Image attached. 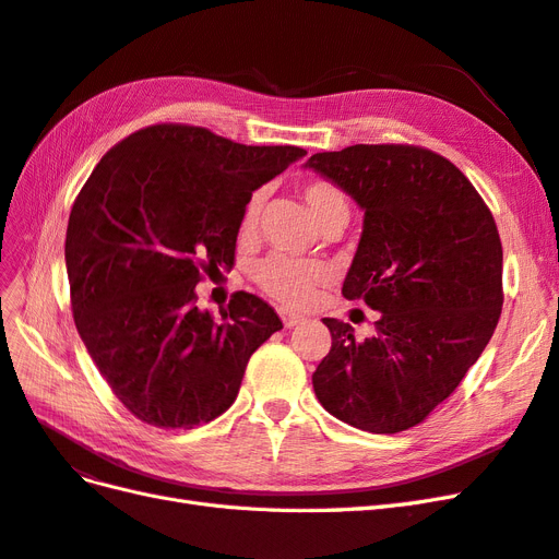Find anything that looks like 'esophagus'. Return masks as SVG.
<instances>
[{"label":"esophagus","instance_id":"34e87169","mask_svg":"<svg viewBox=\"0 0 559 559\" xmlns=\"http://www.w3.org/2000/svg\"><path fill=\"white\" fill-rule=\"evenodd\" d=\"M280 317H282V324H284L286 329H294V326H298L300 321H302V317H300V314L289 312V310H280Z\"/></svg>","mask_w":559,"mask_h":559}]
</instances>
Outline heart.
I'll return each mask as SVG.
<instances>
[{
  "instance_id": "heart-1",
  "label": "heart",
  "mask_w": 559,
  "mask_h": 559,
  "mask_svg": "<svg viewBox=\"0 0 559 559\" xmlns=\"http://www.w3.org/2000/svg\"><path fill=\"white\" fill-rule=\"evenodd\" d=\"M302 200L314 216V222L324 228L326 224L335 222V218H349V202L343 189H337L333 181L314 179L302 186ZM263 205V193L257 191L251 193L245 202L242 218H240V233L247 235L257 226V218ZM329 270L321 263L310 261H296L289 257H267L257 267H253V280L261 286V289L273 296L275 300L284 302V306L300 308L310 302L317 284L326 280Z\"/></svg>"
}]
</instances>
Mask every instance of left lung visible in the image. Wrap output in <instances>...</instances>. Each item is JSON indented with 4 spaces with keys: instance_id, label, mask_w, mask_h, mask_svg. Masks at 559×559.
<instances>
[{
    "instance_id": "8db88e82",
    "label": "left lung",
    "mask_w": 559,
    "mask_h": 559,
    "mask_svg": "<svg viewBox=\"0 0 559 559\" xmlns=\"http://www.w3.org/2000/svg\"><path fill=\"white\" fill-rule=\"evenodd\" d=\"M306 167L364 210L343 296L382 312L376 335L326 317L331 352L312 373L319 403L370 433L411 429L460 386L503 306L492 212L448 158L411 144H354Z\"/></svg>"
}]
</instances>
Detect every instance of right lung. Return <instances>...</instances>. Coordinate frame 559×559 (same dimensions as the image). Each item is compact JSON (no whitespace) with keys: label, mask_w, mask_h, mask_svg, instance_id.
<instances>
[{"label":"right lung","mask_w":559,"mask_h":559,"mask_svg":"<svg viewBox=\"0 0 559 559\" xmlns=\"http://www.w3.org/2000/svg\"><path fill=\"white\" fill-rule=\"evenodd\" d=\"M306 154L158 123L109 148L83 183L64 240L74 324L146 425L193 429L226 413L249 357L282 329L247 292L214 319L198 310L195 284L233 263L249 195Z\"/></svg>","instance_id":"obj_1"}]
</instances>
